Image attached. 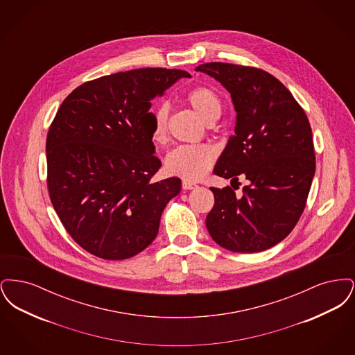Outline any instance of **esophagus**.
<instances>
[{"instance_id": "esophagus-1", "label": "esophagus", "mask_w": 355, "mask_h": 355, "mask_svg": "<svg viewBox=\"0 0 355 355\" xmlns=\"http://www.w3.org/2000/svg\"><path fill=\"white\" fill-rule=\"evenodd\" d=\"M196 184L194 182H190V181H182V189L184 190H191V189H194L196 187Z\"/></svg>"}]
</instances>
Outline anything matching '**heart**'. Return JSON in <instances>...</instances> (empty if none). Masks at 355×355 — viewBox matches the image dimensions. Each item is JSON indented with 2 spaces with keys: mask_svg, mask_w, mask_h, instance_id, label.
Returning a JSON list of instances; mask_svg holds the SVG:
<instances>
[{
  "mask_svg": "<svg viewBox=\"0 0 355 355\" xmlns=\"http://www.w3.org/2000/svg\"><path fill=\"white\" fill-rule=\"evenodd\" d=\"M186 102L206 123H213L220 119L222 101L220 94L209 86H197L187 92ZM170 106L168 102L159 103L153 112V141L164 144L166 141ZM216 161V152L210 145H181L168 154L165 165L171 174L186 181H198L211 169Z\"/></svg>",
  "mask_w": 355,
  "mask_h": 355,
  "instance_id": "1",
  "label": "heart"
}]
</instances>
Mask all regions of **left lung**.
Returning <instances> with one entry per match:
<instances>
[{"label":"left lung","mask_w":355,"mask_h":355,"mask_svg":"<svg viewBox=\"0 0 355 355\" xmlns=\"http://www.w3.org/2000/svg\"><path fill=\"white\" fill-rule=\"evenodd\" d=\"M196 70L226 87L236 112V135L214 174L250 182L242 197L230 186L210 187L214 206L206 227L230 252H263L285 239L304 213L315 173L309 119L286 86L262 69L207 62Z\"/></svg>","instance_id":"left-lung-1"}]
</instances>
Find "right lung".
<instances>
[{"label": "right lung", "instance_id": "obj_1", "mask_svg": "<svg viewBox=\"0 0 355 355\" xmlns=\"http://www.w3.org/2000/svg\"><path fill=\"white\" fill-rule=\"evenodd\" d=\"M182 77L178 69L145 68L103 76L61 103L46 138L48 190L70 236L96 257L121 261L146 249L161 214L181 190L158 182L152 100Z\"/></svg>", "mask_w": 355, "mask_h": 355}]
</instances>
